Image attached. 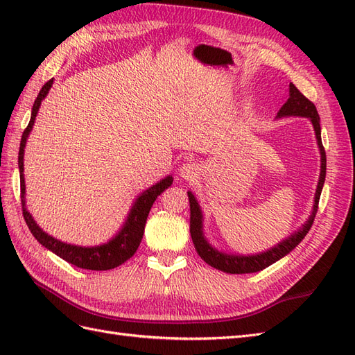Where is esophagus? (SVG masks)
<instances>
[{"instance_id":"34e87169","label":"esophagus","mask_w":355,"mask_h":355,"mask_svg":"<svg viewBox=\"0 0 355 355\" xmlns=\"http://www.w3.org/2000/svg\"><path fill=\"white\" fill-rule=\"evenodd\" d=\"M198 171H200V168H198L197 164L187 163V164H184V166L180 167L179 175L184 178V179H192V178H196L198 175Z\"/></svg>"}]
</instances>
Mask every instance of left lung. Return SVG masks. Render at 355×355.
I'll return each mask as SVG.
<instances>
[{"label":"left lung","instance_id":"obj_1","mask_svg":"<svg viewBox=\"0 0 355 355\" xmlns=\"http://www.w3.org/2000/svg\"><path fill=\"white\" fill-rule=\"evenodd\" d=\"M290 98L287 102L282 106V110L278 111V116H288V115H296V116H306L313 121L315 136H317V142L318 148L321 153V173H320V180L317 185L315 191V202H314V210L308 222L300 228L297 232H295L292 237H288L287 240H283L278 245H275L274 249L268 250L261 254H254V256H234V254H227V253H220L218 250H214L213 247L204 240L202 237V231H201V210L198 207V202L196 197L192 196V192H188V198H189V209H191V220H189V232H191V239L192 243H194V247L197 253L200 254L201 259L209 263L210 266L216 268L219 271L228 272V274H249V272H257L262 271L265 268L272 265L274 262L280 261L283 256L292 252L295 247L305 239V235L308 231L313 227V222L315 219V213L318 210V201L321 196V189H323L324 185V179H326V151L323 142H321V127H320V115L317 112L315 105L311 102L308 98L300 93L296 85L293 83H290Z\"/></svg>","mask_w":355,"mask_h":355}]
</instances>
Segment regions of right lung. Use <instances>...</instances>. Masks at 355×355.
I'll use <instances>...</instances> for the list:
<instances>
[{"mask_svg": "<svg viewBox=\"0 0 355 355\" xmlns=\"http://www.w3.org/2000/svg\"><path fill=\"white\" fill-rule=\"evenodd\" d=\"M51 84H53V78L49 80L44 85H42V89L40 90L37 99L34 102V106H32V114H31L29 124L24 130L22 139H20L19 171H20V200H22L24 218H25V222L28 225L29 231L37 239V241L44 247H47L49 250H51L59 257H62L63 261H67V262H69L75 266H78V268H83V270H92V271L112 270V268L120 266L127 259H130V257L136 253L137 247H139V244H141L142 237H144L145 223H146V218L149 214V210H151L154 201L157 200V197L161 194V192L166 191L171 185L173 178L167 176L166 179L158 182L157 185L146 189L144 194L136 200L135 206L132 207L130 214H128L127 222L123 227V230L110 243L98 245V247H80V245H72V244L62 243L56 239L50 237V235H47L46 232H42V230L35 223V220L32 219L29 211L25 207L24 151H25L28 135L32 130V125H34L37 112L40 110L41 101L47 96V93L51 87Z\"/></svg>", "mask_w": 355, "mask_h": 355, "instance_id": "1", "label": "right lung"}]
</instances>
